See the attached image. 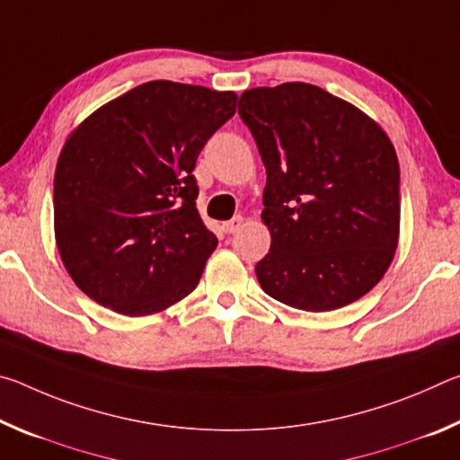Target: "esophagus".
Segmentation results:
<instances>
[{
    "label": "esophagus",
    "mask_w": 460,
    "mask_h": 460,
    "mask_svg": "<svg viewBox=\"0 0 460 460\" xmlns=\"http://www.w3.org/2000/svg\"><path fill=\"white\" fill-rule=\"evenodd\" d=\"M241 227H243V217H233L231 221H227L223 225V231L227 233V235H231V233H237Z\"/></svg>",
    "instance_id": "obj_1"
}]
</instances>
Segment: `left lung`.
I'll return each mask as SVG.
<instances>
[{
  "mask_svg": "<svg viewBox=\"0 0 460 460\" xmlns=\"http://www.w3.org/2000/svg\"><path fill=\"white\" fill-rule=\"evenodd\" d=\"M239 115L268 172L258 261L263 292L308 313L351 305L376 286L400 241V164L392 139L349 101L308 83L245 91Z\"/></svg>",
  "mask_w": 460,
  "mask_h": 460,
  "instance_id": "1",
  "label": "left lung"
}]
</instances>
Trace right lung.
Segmentation results:
<instances>
[{
  "instance_id": "obj_1",
  "label": "right lung",
  "mask_w": 460,
  "mask_h": 460,
  "mask_svg": "<svg viewBox=\"0 0 460 460\" xmlns=\"http://www.w3.org/2000/svg\"><path fill=\"white\" fill-rule=\"evenodd\" d=\"M237 93L150 81L101 105L62 146L54 239L68 276L123 316L186 298L217 237L197 211L192 170Z\"/></svg>"
}]
</instances>
